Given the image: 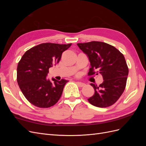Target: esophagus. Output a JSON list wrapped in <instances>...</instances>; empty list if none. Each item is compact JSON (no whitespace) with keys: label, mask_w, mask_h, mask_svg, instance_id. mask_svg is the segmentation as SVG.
I'll list each match as a JSON object with an SVG mask.
<instances>
[{"label":"esophagus","mask_w":146,"mask_h":146,"mask_svg":"<svg viewBox=\"0 0 146 146\" xmlns=\"http://www.w3.org/2000/svg\"><path fill=\"white\" fill-rule=\"evenodd\" d=\"M77 85H78L79 86H80V87H83V86H84L85 85V83H82V82H77Z\"/></svg>","instance_id":"esophagus-1"}]
</instances>
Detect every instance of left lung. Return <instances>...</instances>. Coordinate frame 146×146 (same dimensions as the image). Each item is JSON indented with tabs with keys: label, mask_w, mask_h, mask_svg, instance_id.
<instances>
[{
	"label": "left lung",
	"mask_w": 146,
	"mask_h": 146,
	"mask_svg": "<svg viewBox=\"0 0 146 146\" xmlns=\"http://www.w3.org/2000/svg\"><path fill=\"white\" fill-rule=\"evenodd\" d=\"M91 65L89 76L100 74L104 82L99 86L94 83V94L88 99L92 105L105 108L114 104L125 90L129 69L123 54L114 46L100 41L78 43Z\"/></svg>",
	"instance_id": "8db88e82"
}]
</instances>
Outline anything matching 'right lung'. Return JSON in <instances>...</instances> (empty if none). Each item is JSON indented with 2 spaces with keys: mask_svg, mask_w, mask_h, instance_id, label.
I'll use <instances>...</instances> for the list:
<instances>
[{
  "mask_svg": "<svg viewBox=\"0 0 146 146\" xmlns=\"http://www.w3.org/2000/svg\"><path fill=\"white\" fill-rule=\"evenodd\" d=\"M42 43L26 51L17 68V82L30 102L39 108L54 105L60 99L68 81L46 77L48 69L59 63L63 52L71 46Z\"/></svg>",
  "mask_w": 146,
  "mask_h": 146,
  "instance_id": "right-lung-1",
  "label": "right lung"
}]
</instances>
